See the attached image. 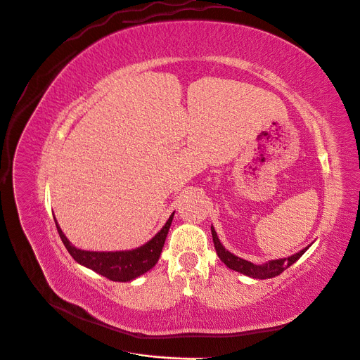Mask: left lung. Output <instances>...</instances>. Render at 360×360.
Instances as JSON below:
<instances>
[{"label": "left lung", "instance_id": "8db88e82", "mask_svg": "<svg viewBox=\"0 0 360 360\" xmlns=\"http://www.w3.org/2000/svg\"><path fill=\"white\" fill-rule=\"evenodd\" d=\"M212 235H213V242H214V248L216 252L219 255V258L221 259V262H224L231 270H235L240 274H245L252 278H259V280H266V278H273L276 276H278L280 273L285 271L286 269H289L292 264H295L302 255L307 252V250L311 247H307L302 251H299L295 255H290L288 258H280V259H271L266 264H254L251 261H247L243 258H239L238 255L229 252L226 250L221 242L217 238V233L214 231V228L212 226Z\"/></svg>", "mask_w": 360, "mask_h": 360}]
</instances>
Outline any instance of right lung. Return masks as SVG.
<instances>
[{"label": "right lung", "instance_id": "right-lung-1", "mask_svg": "<svg viewBox=\"0 0 360 360\" xmlns=\"http://www.w3.org/2000/svg\"><path fill=\"white\" fill-rule=\"evenodd\" d=\"M174 214L175 212L170 214L163 228L148 242L141 245V247L136 250H129V251H109V252L84 251V250L75 248L61 231L60 224L55 217L53 220L67 251L79 264H82V266L93 270L94 273H98L112 281H131L143 276L144 273H147L148 270H151L156 266L160 252L163 250V245L170 228V223H172Z\"/></svg>", "mask_w": 360, "mask_h": 360}]
</instances>
